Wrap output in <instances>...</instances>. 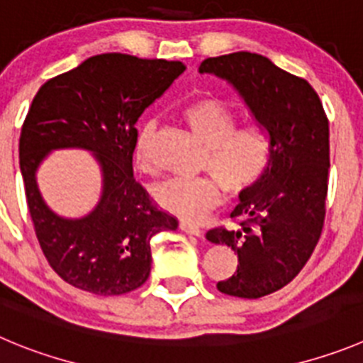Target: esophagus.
I'll return each mask as SVG.
<instances>
[{
  "label": "esophagus",
  "instance_id": "obj_1",
  "mask_svg": "<svg viewBox=\"0 0 363 363\" xmlns=\"http://www.w3.org/2000/svg\"><path fill=\"white\" fill-rule=\"evenodd\" d=\"M181 229L184 233H188V235H195V236H201V228L199 225H195V223L191 222H186V220H182L181 222Z\"/></svg>",
  "mask_w": 363,
  "mask_h": 363
}]
</instances>
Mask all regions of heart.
<instances>
[{
  "instance_id": "1",
  "label": "heart",
  "mask_w": 363,
  "mask_h": 363,
  "mask_svg": "<svg viewBox=\"0 0 363 363\" xmlns=\"http://www.w3.org/2000/svg\"><path fill=\"white\" fill-rule=\"evenodd\" d=\"M182 120L204 143L201 170L209 175L166 179L154 188V197L166 211L197 222L218 208L223 189L231 197H242L262 182L272 161V140L263 125H238V114L213 96L184 105ZM154 134L155 123L147 121L135 138L134 159L143 172L152 170Z\"/></svg>"
}]
</instances>
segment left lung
<instances>
[{
  "instance_id": "left-lung-1",
  "label": "left lung",
  "mask_w": 363,
  "mask_h": 363,
  "mask_svg": "<svg viewBox=\"0 0 363 363\" xmlns=\"http://www.w3.org/2000/svg\"><path fill=\"white\" fill-rule=\"evenodd\" d=\"M199 71L229 80L272 140L265 177L231 213L238 228L220 225L206 233L209 242L238 254L236 272L216 289L258 299L289 284L319 242L326 216L330 121L306 80L258 53L211 57Z\"/></svg>"
}]
</instances>
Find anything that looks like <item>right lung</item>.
Here are the masks:
<instances>
[{"label": "right lung", "mask_w": 363, "mask_h": 363, "mask_svg": "<svg viewBox=\"0 0 363 363\" xmlns=\"http://www.w3.org/2000/svg\"><path fill=\"white\" fill-rule=\"evenodd\" d=\"M184 69L179 60L104 53L37 91L19 138L26 204L44 258L74 289L94 296L140 289L150 276L152 236L177 229L134 179L132 155L135 121ZM67 146L93 151L104 174L101 202L80 220L50 212L35 182L48 152Z\"/></svg>", "instance_id": "obj_1"}]
</instances>
